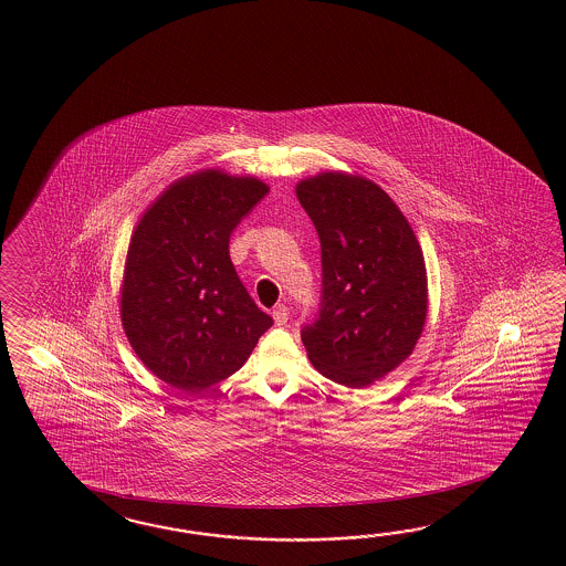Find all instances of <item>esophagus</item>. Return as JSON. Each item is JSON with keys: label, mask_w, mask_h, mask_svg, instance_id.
I'll list each match as a JSON object with an SVG mask.
<instances>
[{"label": "esophagus", "mask_w": 566, "mask_h": 566, "mask_svg": "<svg viewBox=\"0 0 566 566\" xmlns=\"http://www.w3.org/2000/svg\"><path fill=\"white\" fill-rule=\"evenodd\" d=\"M272 315H274L275 326H286V322H289V307L286 305H277Z\"/></svg>", "instance_id": "esophagus-1"}]
</instances>
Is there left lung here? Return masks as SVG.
Instances as JSON below:
<instances>
[{"mask_svg": "<svg viewBox=\"0 0 566 566\" xmlns=\"http://www.w3.org/2000/svg\"><path fill=\"white\" fill-rule=\"evenodd\" d=\"M319 234L324 294L303 344L313 367L367 388L411 357L428 319V270L411 223L374 180L326 170L296 182Z\"/></svg>", "mask_w": 566, "mask_h": 566, "instance_id": "obj_1", "label": "left lung"}]
</instances>
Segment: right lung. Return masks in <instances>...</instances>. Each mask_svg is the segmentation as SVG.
<instances>
[{
  "label": "right lung",
  "instance_id": "obj_1",
  "mask_svg": "<svg viewBox=\"0 0 566 566\" xmlns=\"http://www.w3.org/2000/svg\"><path fill=\"white\" fill-rule=\"evenodd\" d=\"M270 187L220 168L174 180L140 216L124 261L120 319L140 363L182 392L237 374L274 319L230 261L237 223Z\"/></svg>",
  "mask_w": 566,
  "mask_h": 566
}]
</instances>
